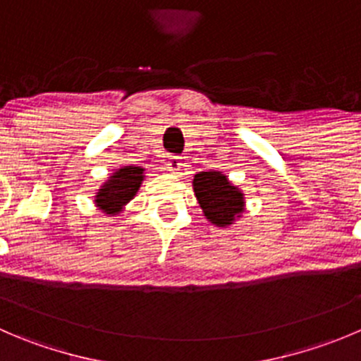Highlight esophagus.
<instances>
[{"label":"esophagus","instance_id":"obj_1","mask_svg":"<svg viewBox=\"0 0 361 361\" xmlns=\"http://www.w3.org/2000/svg\"><path fill=\"white\" fill-rule=\"evenodd\" d=\"M166 170L171 171V173H180V170H183V161H180V157H170L166 163Z\"/></svg>","mask_w":361,"mask_h":361}]
</instances>
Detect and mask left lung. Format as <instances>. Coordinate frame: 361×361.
Listing matches in <instances>:
<instances>
[{"instance_id":"8db88e82","label":"left lung","mask_w":361,"mask_h":361,"mask_svg":"<svg viewBox=\"0 0 361 361\" xmlns=\"http://www.w3.org/2000/svg\"><path fill=\"white\" fill-rule=\"evenodd\" d=\"M193 190L204 216L216 226H228L241 218L245 195L230 184L221 171H200L193 178Z\"/></svg>"}]
</instances>
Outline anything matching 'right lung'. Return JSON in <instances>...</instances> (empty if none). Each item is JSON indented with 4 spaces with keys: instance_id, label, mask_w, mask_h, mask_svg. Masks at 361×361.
<instances>
[{
    "instance_id": "right-lung-1",
    "label": "right lung",
    "mask_w": 361,
    "mask_h": 361,
    "mask_svg": "<svg viewBox=\"0 0 361 361\" xmlns=\"http://www.w3.org/2000/svg\"><path fill=\"white\" fill-rule=\"evenodd\" d=\"M142 166H122L111 175L95 195V205L106 214H118L136 195L143 180Z\"/></svg>"
}]
</instances>
